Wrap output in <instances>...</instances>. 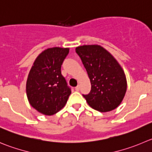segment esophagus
Segmentation results:
<instances>
[{
  "label": "esophagus",
  "mask_w": 152,
  "mask_h": 152,
  "mask_svg": "<svg viewBox=\"0 0 152 152\" xmlns=\"http://www.w3.org/2000/svg\"><path fill=\"white\" fill-rule=\"evenodd\" d=\"M75 90H76V91H79V90H80V86H79V85H78V86H76V87H75Z\"/></svg>",
  "instance_id": "obj_1"
}]
</instances>
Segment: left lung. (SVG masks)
<instances>
[{
    "mask_svg": "<svg viewBox=\"0 0 152 152\" xmlns=\"http://www.w3.org/2000/svg\"><path fill=\"white\" fill-rule=\"evenodd\" d=\"M75 50L90 79V92L83 95L88 104L102 113L115 109L127 89L126 77L120 65L100 45L79 46Z\"/></svg>",
    "mask_w": 152,
    "mask_h": 152,
    "instance_id": "obj_1",
    "label": "left lung"
}]
</instances>
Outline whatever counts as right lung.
I'll use <instances>...</instances> for the list:
<instances>
[{
    "instance_id": "obj_1",
    "label": "right lung",
    "mask_w": 152,
    "mask_h": 152,
    "mask_svg": "<svg viewBox=\"0 0 152 152\" xmlns=\"http://www.w3.org/2000/svg\"><path fill=\"white\" fill-rule=\"evenodd\" d=\"M69 48H52L41 53L32 66L27 80V99L34 109L47 115L66 105L72 92L61 74V66Z\"/></svg>"
}]
</instances>
